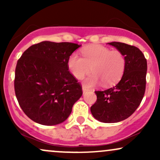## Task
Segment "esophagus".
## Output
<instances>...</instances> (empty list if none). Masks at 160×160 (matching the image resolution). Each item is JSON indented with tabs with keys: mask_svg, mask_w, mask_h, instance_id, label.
Listing matches in <instances>:
<instances>
[{
	"mask_svg": "<svg viewBox=\"0 0 160 160\" xmlns=\"http://www.w3.org/2000/svg\"><path fill=\"white\" fill-rule=\"evenodd\" d=\"M82 93H83V94H84V93L86 92H87V91H88V89H86V88L85 87V86H82Z\"/></svg>",
	"mask_w": 160,
	"mask_h": 160,
	"instance_id": "esophagus-1",
	"label": "esophagus"
}]
</instances>
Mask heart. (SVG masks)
I'll use <instances>...</instances> for the list:
<instances>
[{"mask_svg": "<svg viewBox=\"0 0 160 160\" xmlns=\"http://www.w3.org/2000/svg\"><path fill=\"white\" fill-rule=\"evenodd\" d=\"M82 54L83 58L76 52L70 55L67 65L71 74L78 80L92 69L93 74L82 82L85 87H95L102 82L105 86H111L122 78L126 68V58L120 51H111L103 46L92 45L84 47Z\"/></svg>", "mask_w": 160, "mask_h": 160, "instance_id": "obj_1", "label": "heart"}]
</instances>
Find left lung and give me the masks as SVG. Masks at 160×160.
Wrapping results in <instances>:
<instances>
[{
	"mask_svg": "<svg viewBox=\"0 0 160 160\" xmlns=\"http://www.w3.org/2000/svg\"><path fill=\"white\" fill-rule=\"evenodd\" d=\"M126 58V68L120 82L104 91H95L96 102L90 110L97 120L105 123L122 121L129 117L144 97L148 65L142 52L134 46L111 42Z\"/></svg>",
	"mask_w": 160,
	"mask_h": 160,
	"instance_id": "left-lung-1",
	"label": "left lung"
}]
</instances>
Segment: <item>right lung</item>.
<instances>
[{
  "label": "right lung",
  "mask_w": 160,
  "mask_h": 160,
  "mask_svg": "<svg viewBox=\"0 0 160 160\" xmlns=\"http://www.w3.org/2000/svg\"><path fill=\"white\" fill-rule=\"evenodd\" d=\"M77 43L42 41L32 45L18 60L16 96L24 113L35 122L54 126L68 118L82 96V88L68 71L70 55Z\"/></svg>",
  "instance_id": "obj_1"
}]
</instances>
